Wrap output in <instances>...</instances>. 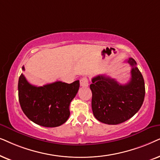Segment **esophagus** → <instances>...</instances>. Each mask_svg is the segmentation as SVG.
<instances>
[{
	"label": "esophagus",
	"mask_w": 160,
	"mask_h": 160,
	"mask_svg": "<svg viewBox=\"0 0 160 160\" xmlns=\"http://www.w3.org/2000/svg\"><path fill=\"white\" fill-rule=\"evenodd\" d=\"M80 86L82 87H87L88 86V78H87L86 77H83V78H82L80 80Z\"/></svg>",
	"instance_id": "34e87169"
}]
</instances>
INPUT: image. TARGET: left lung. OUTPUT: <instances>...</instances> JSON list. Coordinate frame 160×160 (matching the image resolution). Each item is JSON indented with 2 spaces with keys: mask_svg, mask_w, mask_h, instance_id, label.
<instances>
[{
  "mask_svg": "<svg viewBox=\"0 0 160 160\" xmlns=\"http://www.w3.org/2000/svg\"><path fill=\"white\" fill-rule=\"evenodd\" d=\"M132 67L131 79L127 84L118 83L104 74L92 78L91 107L93 116L100 122L116 125L132 118L141 108L145 97V83L137 63L127 60Z\"/></svg>",
  "mask_w": 160,
  "mask_h": 160,
  "instance_id": "8db88e82",
  "label": "left lung"
}]
</instances>
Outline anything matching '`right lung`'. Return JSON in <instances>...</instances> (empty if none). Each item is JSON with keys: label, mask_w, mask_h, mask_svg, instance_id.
<instances>
[{"label": "right lung", "mask_w": 160, "mask_h": 160, "mask_svg": "<svg viewBox=\"0 0 160 160\" xmlns=\"http://www.w3.org/2000/svg\"><path fill=\"white\" fill-rule=\"evenodd\" d=\"M22 69L24 71L25 67ZM79 87V80L70 84L56 81L35 86L21 74L18 81L19 102L23 112L33 122L45 127H59L69 118L70 103Z\"/></svg>", "instance_id": "1"}]
</instances>
